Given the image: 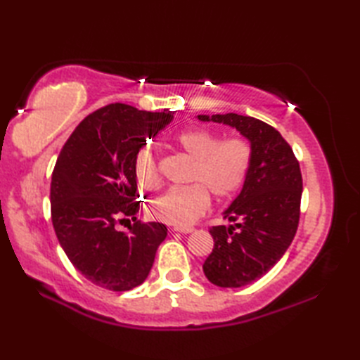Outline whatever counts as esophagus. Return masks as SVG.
Returning a JSON list of instances; mask_svg holds the SVG:
<instances>
[{
    "mask_svg": "<svg viewBox=\"0 0 360 360\" xmlns=\"http://www.w3.org/2000/svg\"><path fill=\"white\" fill-rule=\"evenodd\" d=\"M174 232H179V233H192L195 231V227H181V226H176L173 227Z\"/></svg>",
    "mask_w": 360,
    "mask_h": 360,
    "instance_id": "esophagus-1",
    "label": "esophagus"
}]
</instances>
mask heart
I'll use <instances>...</instances> for the list:
<instances>
[{
	"label": "heart",
	"mask_w": 360,
	"mask_h": 360,
	"mask_svg": "<svg viewBox=\"0 0 360 360\" xmlns=\"http://www.w3.org/2000/svg\"><path fill=\"white\" fill-rule=\"evenodd\" d=\"M176 145L193 160L188 181L192 184L172 187L153 200L150 213L159 221L187 226L209 209L212 193L227 200L241 188L246 179L252 148L244 137H227L207 128H193L176 137ZM139 184L153 188L159 184L156 159L150 150H141L134 162Z\"/></svg>",
	"instance_id": "obj_1"
}]
</instances>
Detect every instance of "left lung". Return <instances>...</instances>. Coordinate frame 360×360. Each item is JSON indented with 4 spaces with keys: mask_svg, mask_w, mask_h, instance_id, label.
Listing matches in <instances>:
<instances>
[{
    "mask_svg": "<svg viewBox=\"0 0 360 360\" xmlns=\"http://www.w3.org/2000/svg\"><path fill=\"white\" fill-rule=\"evenodd\" d=\"M235 128L250 143L252 159L243 188L223 212L231 223L213 226L212 254L204 275L219 288H241L285 255L300 218L303 181L289 143L271 125L235 112L196 116Z\"/></svg>",
    "mask_w": 360,
    "mask_h": 360,
    "instance_id": "obj_1",
    "label": "left lung"
}]
</instances>
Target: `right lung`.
I'll return each mask as SVG.
<instances>
[{
    "instance_id": "add662e5",
    "label": "right lung",
    "mask_w": 360,
    "mask_h": 360,
    "mask_svg": "<svg viewBox=\"0 0 360 360\" xmlns=\"http://www.w3.org/2000/svg\"><path fill=\"white\" fill-rule=\"evenodd\" d=\"M174 111H141L112 103L89 114L74 129L57 159L51 182V213L60 246L83 277L110 290H129L148 277L162 223L115 229L120 216L136 220V156L170 125Z\"/></svg>"
}]
</instances>
